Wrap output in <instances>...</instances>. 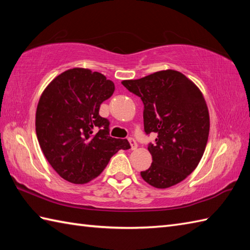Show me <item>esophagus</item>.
<instances>
[{
  "label": "esophagus",
  "instance_id": "obj_1",
  "mask_svg": "<svg viewBox=\"0 0 250 250\" xmlns=\"http://www.w3.org/2000/svg\"><path fill=\"white\" fill-rule=\"evenodd\" d=\"M129 143H130V146H131V149L132 150H135L136 148H137V143H136V141L134 140V139H129Z\"/></svg>",
  "mask_w": 250,
  "mask_h": 250
}]
</instances>
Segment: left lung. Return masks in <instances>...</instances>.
<instances>
[{"label": "left lung", "instance_id": "obj_1", "mask_svg": "<svg viewBox=\"0 0 250 250\" xmlns=\"http://www.w3.org/2000/svg\"><path fill=\"white\" fill-rule=\"evenodd\" d=\"M121 83L142 99L144 129L156 133L148 150L152 163L142 178L166 189L183 182L198 167L209 134V114L203 93L183 73L159 71Z\"/></svg>", "mask_w": 250, "mask_h": 250}]
</instances>
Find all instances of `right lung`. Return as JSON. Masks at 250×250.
<instances>
[{
    "label": "right lung",
    "mask_w": 250,
    "mask_h": 250,
    "mask_svg": "<svg viewBox=\"0 0 250 250\" xmlns=\"http://www.w3.org/2000/svg\"><path fill=\"white\" fill-rule=\"evenodd\" d=\"M115 91L99 72L74 67L52 79L42 93L35 115L41 149L60 176L72 184L97 178L110 158L129 149L126 140L109 136V121L100 106Z\"/></svg>",
    "instance_id": "add662e5"
}]
</instances>
